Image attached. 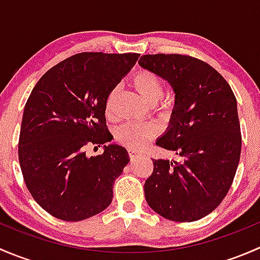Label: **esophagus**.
I'll return each mask as SVG.
<instances>
[{
  "mask_svg": "<svg viewBox=\"0 0 260 260\" xmlns=\"http://www.w3.org/2000/svg\"><path fill=\"white\" fill-rule=\"evenodd\" d=\"M128 154H129L131 158H135V157H137L140 153H138V151H136V149L129 148V149H128Z\"/></svg>",
  "mask_w": 260,
  "mask_h": 260,
  "instance_id": "34e87169",
  "label": "esophagus"
}]
</instances>
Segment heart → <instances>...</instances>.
Listing matches in <instances>:
<instances>
[{"label":"heart","instance_id":"obj_1","mask_svg":"<svg viewBox=\"0 0 260 260\" xmlns=\"http://www.w3.org/2000/svg\"><path fill=\"white\" fill-rule=\"evenodd\" d=\"M131 84L135 88V90L145 99L148 103H156L162 101V106L167 107L170 104V96L162 99L164 93V83L159 75L151 70L141 69L133 74L131 78ZM117 90L109 93L106 102L107 113H111L112 103L115 96ZM157 128L151 123H125L117 131V140L122 145L129 147L133 149H140L147 145L149 140L156 136Z\"/></svg>","mask_w":260,"mask_h":260}]
</instances>
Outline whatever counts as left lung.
Here are the masks:
<instances>
[{
	"mask_svg": "<svg viewBox=\"0 0 260 260\" xmlns=\"http://www.w3.org/2000/svg\"><path fill=\"white\" fill-rule=\"evenodd\" d=\"M138 62L174 89L170 127L156 145L181 158L152 159L153 172L145 182L147 204L172 221L203 219L224 200L239 165L237 98L222 75L196 57L154 54Z\"/></svg>",
	"mask_w": 260,
	"mask_h": 260,
	"instance_id": "8db88e82",
	"label": "left lung"
}]
</instances>
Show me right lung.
Listing matches in <instances>:
<instances>
[{
	"mask_svg": "<svg viewBox=\"0 0 260 260\" xmlns=\"http://www.w3.org/2000/svg\"><path fill=\"white\" fill-rule=\"evenodd\" d=\"M140 54L80 52L48 70L25 104L18 140L23 180L36 203L64 221L106 210L114 181L129 162L106 123L109 93L135 67ZM105 145L88 157L86 147ZM95 148V147H94Z\"/></svg>",
	"mask_w": 260,
	"mask_h": 260,
	"instance_id": "1",
	"label": "right lung"
}]
</instances>
